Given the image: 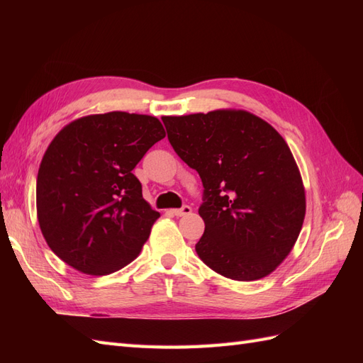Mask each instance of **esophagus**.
Listing matches in <instances>:
<instances>
[{
  "label": "esophagus",
  "mask_w": 363,
  "mask_h": 363,
  "mask_svg": "<svg viewBox=\"0 0 363 363\" xmlns=\"http://www.w3.org/2000/svg\"><path fill=\"white\" fill-rule=\"evenodd\" d=\"M171 212L175 216H186V215H189L192 212V207L191 206H183L180 208H172Z\"/></svg>",
  "instance_id": "1"
}]
</instances>
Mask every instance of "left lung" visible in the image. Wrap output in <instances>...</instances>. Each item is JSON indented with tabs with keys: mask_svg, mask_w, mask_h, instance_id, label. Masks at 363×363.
Segmentation results:
<instances>
[{
	"mask_svg": "<svg viewBox=\"0 0 363 363\" xmlns=\"http://www.w3.org/2000/svg\"><path fill=\"white\" fill-rule=\"evenodd\" d=\"M169 144L200 174L204 233L195 251L221 276L267 277L286 257L306 215L304 186L279 131L245 111L162 118Z\"/></svg>",
	"mask_w": 363,
	"mask_h": 363,
	"instance_id": "1",
	"label": "left lung"
}]
</instances>
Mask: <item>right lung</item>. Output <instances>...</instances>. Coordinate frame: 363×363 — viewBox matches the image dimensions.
<instances>
[{
	"label": "right lung",
	"mask_w": 363,
	"mask_h": 363,
	"mask_svg": "<svg viewBox=\"0 0 363 363\" xmlns=\"http://www.w3.org/2000/svg\"><path fill=\"white\" fill-rule=\"evenodd\" d=\"M164 136L157 118L127 112L83 116L59 131L36 183L38 221L54 255L91 276L139 256L160 213L131 171Z\"/></svg>",
	"instance_id": "add662e5"
}]
</instances>
